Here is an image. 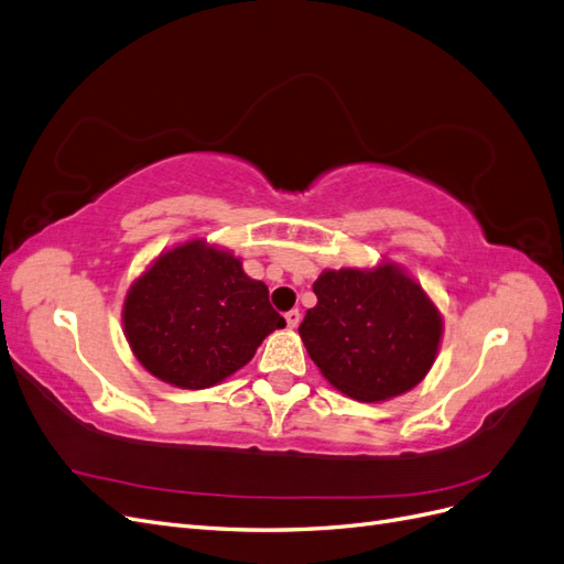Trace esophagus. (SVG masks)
<instances>
[{
	"instance_id": "1",
	"label": "esophagus",
	"mask_w": 564,
	"mask_h": 564,
	"mask_svg": "<svg viewBox=\"0 0 564 564\" xmlns=\"http://www.w3.org/2000/svg\"><path fill=\"white\" fill-rule=\"evenodd\" d=\"M284 319H286V324H289V329H296L299 322H301V313H299L296 308H292L289 313H284Z\"/></svg>"
}]
</instances>
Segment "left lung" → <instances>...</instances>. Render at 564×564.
Returning <instances> with one entry per match:
<instances>
[{
    "label": "left lung",
    "instance_id": "obj_1",
    "mask_svg": "<svg viewBox=\"0 0 564 564\" xmlns=\"http://www.w3.org/2000/svg\"><path fill=\"white\" fill-rule=\"evenodd\" d=\"M317 305L299 334L327 381L360 402L414 388L437 355L442 317L423 289L392 263L324 270Z\"/></svg>",
    "mask_w": 564,
    "mask_h": 564
}]
</instances>
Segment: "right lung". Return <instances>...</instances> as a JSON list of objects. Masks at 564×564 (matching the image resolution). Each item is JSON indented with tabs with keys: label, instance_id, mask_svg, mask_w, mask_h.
<instances>
[{
	"label": "right lung",
	"instance_id": "obj_1",
	"mask_svg": "<svg viewBox=\"0 0 564 564\" xmlns=\"http://www.w3.org/2000/svg\"><path fill=\"white\" fill-rule=\"evenodd\" d=\"M284 324L268 286L202 240L162 253L124 301L133 355L158 379L187 390L230 377Z\"/></svg>",
	"mask_w": 564,
	"mask_h": 564
}]
</instances>
